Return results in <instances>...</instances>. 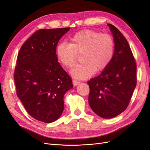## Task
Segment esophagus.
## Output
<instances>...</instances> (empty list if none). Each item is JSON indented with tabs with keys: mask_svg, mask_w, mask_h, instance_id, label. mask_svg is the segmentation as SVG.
Listing matches in <instances>:
<instances>
[{
	"mask_svg": "<svg viewBox=\"0 0 150 150\" xmlns=\"http://www.w3.org/2000/svg\"><path fill=\"white\" fill-rule=\"evenodd\" d=\"M72 83H73L74 86H78L80 84V82H79V81H78L73 80V81H72Z\"/></svg>",
	"mask_w": 150,
	"mask_h": 150,
	"instance_id": "34e87169",
	"label": "esophagus"
}]
</instances>
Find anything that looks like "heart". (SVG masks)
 I'll list each match as a JSON object with an SVG mask.
<instances>
[{
  "mask_svg": "<svg viewBox=\"0 0 150 150\" xmlns=\"http://www.w3.org/2000/svg\"><path fill=\"white\" fill-rule=\"evenodd\" d=\"M56 52L59 59L67 67L75 64L78 52L83 53V62L72 67L71 74L76 79H85L110 64L115 54V41L108 34L84 30L72 36L71 43L59 44Z\"/></svg>",
  "mask_w": 150,
  "mask_h": 150,
  "instance_id": "heart-1",
  "label": "heart"
}]
</instances>
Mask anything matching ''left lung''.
<instances>
[{"instance_id":"1","label":"left lung","mask_w":150,"mask_h":150,"mask_svg":"<svg viewBox=\"0 0 150 150\" xmlns=\"http://www.w3.org/2000/svg\"><path fill=\"white\" fill-rule=\"evenodd\" d=\"M108 25L114 38V56L100 75L88 81L89 106L106 119L126 110L137 83V64L128 41L115 26Z\"/></svg>"}]
</instances>
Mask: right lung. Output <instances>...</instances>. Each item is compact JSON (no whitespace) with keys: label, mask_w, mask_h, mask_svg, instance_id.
Instances as JSON below:
<instances>
[{"label":"right lung","mask_w":150,"mask_h":150,"mask_svg":"<svg viewBox=\"0 0 150 150\" xmlns=\"http://www.w3.org/2000/svg\"><path fill=\"white\" fill-rule=\"evenodd\" d=\"M69 29L38 30L18 53L14 71L17 96L32 117L46 123L61 116L64 95L73 87L56 54L59 40Z\"/></svg>","instance_id":"right-lung-1"}]
</instances>
